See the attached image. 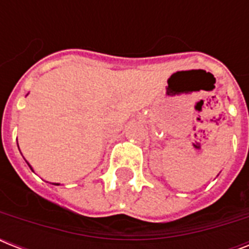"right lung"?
I'll list each match as a JSON object with an SVG mask.
<instances>
[{
	"mask_svg": "<svg viewBox=\"0 0 249 249\" xmlns=\"http://www.w3.org/2000/svg\"><path fill=\"white\" fill-rule=\"evenodd\" d=\"M18 147H19V146H18ZM25 161H27V160H25ZM27 164H28V166H29V168H31V169H32V166L29 165V163H28V161H27ZM32 170H33V169H32ZM53 185H55V186H58V185H59V183H53Z\"/></svg>",
	"mask_w": 249,
	"mask_h": 249,
	"instance_id": "add662e5",
	"label": "right lung"
}]
</instances>
